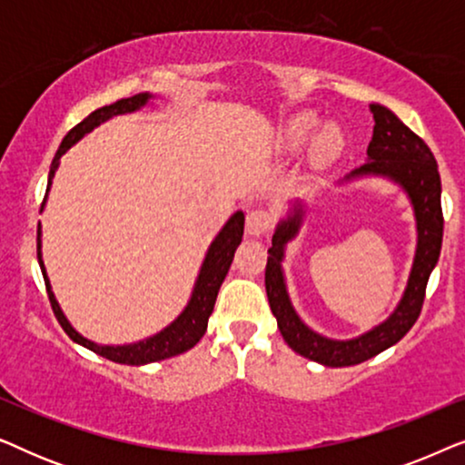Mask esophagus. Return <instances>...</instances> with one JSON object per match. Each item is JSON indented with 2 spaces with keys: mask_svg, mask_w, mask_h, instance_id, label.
I'll return each mask as SVG.
<instances>
[{
  "mask_svg": "<svg viewBox=\"0 0 465 465\" xmlns=\"http://www.w3.org/2000/svg\"><path fill=\"white\" fill-rule=\"evenodd\" d=\"M275 224V215L266 207H253L245 218V228L252 237H262Z\"/></svg>",
  "mask_w": 465,
  "mask_h": 465,
  "instance_id": "obj_1",
  "label": "esophagus"
}]
</instances>
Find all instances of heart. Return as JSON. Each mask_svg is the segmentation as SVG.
Listing matches in <instances>:
<instances>
[{
  "label": "heart",
  "mask_w": 465,
  "mask_h": 465,
  "mask_svg": "<svg viewBox=\"0 0 465 465\" xmlns=\"http://www.w3.org/2000/svg\"><path fill=\"white\" fill-rule=\"evenodd\" d=\"M317 124V118L313 114H301V116L292 118L290 124L285 126V142L290 145H301L304 139H309L311 133H313ZM342 145V139L339 135V131L332 129V126H326L320 135H317V142H315V152L320 158H332L339 154Z\"/></svg>",
  "instance_id": "heart-1"
}]
</instances>
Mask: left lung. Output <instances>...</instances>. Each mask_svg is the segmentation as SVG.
<instances>
[{"label":"left lung","mask_w":465,"mask_h":465,"mask_svg":"<svg viewBox=\"0 0 465 465\" xmlns=\"http://www.w3.org/2000/svg\"><path fill=\"white\" fill-rule=\"evenodd\" d=\"M371 112L374 118L372 139L368 143V161L371 163L353 171V175L381 173L396 180L409 193L417 215V256L411 271L409 288H406L396 313L385 323H381L379 328L353 341H330L311 332L292 309L288 292H285L282 266H279L283 256V245L298 231V215L277 226L264 271L266 296H269L272 315L277 317V326L283 341L296 353L332 368L355 366L374 358L377 353L385 351L387 347L396 345L415 326L417 317L421 315L423 309L430 272L436 266L442 247V188L434 154H431L428 143L415 135L387 107L371 104Z\"/></svg>","instance_id":"obj_1"}]
</instances>
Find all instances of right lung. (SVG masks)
<instances>
[{
    "mask_svg": "<svg viewBox=\"0 0 465 465\" xmlns=\"http://www.w3.org/2000/svg\"><path fill=\"white\" fill-rule=\"evenodd\" d=\"M145 101H148V94H143V93L133 94V97H129V99H118L110 105H104V107H99V110H94L93 114H88L82 123L75 124L74 129L67 133L65 139L61 142L59 150H56V154L53 158V164H50L48 188H50V182H53V177H54L56 167H59V158L65 154V152L72 148V145L78 142L84 133L93 131L94 126L101 124L107 118L137 110V107H142ZM44 199H46V196H44ZM243 222H245L243 213L237 212L231 220L226 222V226L222 228L218 237H215V241L207 252L205 262H203V269H201L199 282H196V285H194L193 298H190L188 307L183 309V313L177 317V320L171 323L169 328H164L163 332H158L156 336H150V339L139 341V342H135V345H124V347L97 345V342H91L88 339H84V336H80L72 326H69L67 320L61 313L59 304H56V301H54L53 292H50L48 277H46V271H44L42 256H40V228H37V260H40L44 283H46V292H48V301H50V307H53L56 322L61 323V328L65 330L69 339L80 342V345H84L86 349H91V351H94V353L104 355V358H107V360L118 361V364L142 366V364H150V361H161V360L173 358V355L188 351V349H193L196 342L203 339V334H205L209 315H212L215 298H218V290H220L222 282H224L228 269H231L234 250H237L241 243V237H243Z\"/></svg>",
    "mask_w": 465,
    "mask_h": 465,
    "instance_id": "right-lung-1",
    "label": "right lung"
}]
</instances>
